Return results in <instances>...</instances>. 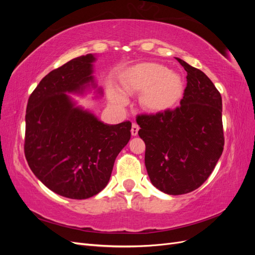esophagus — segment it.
Wrapping results in <instances>:
<instances>
[{"mask_svg": "<svg viewBox=\"0 0 255 255\" xmlns=\"http://www.w3.org/2000/svg\"><path fill=\"white\" fill-rule=\"evenodd\" d=\"M138 130H139V127H138L136 123H133V125H132V129H130V132H132V135L136 136L138 134Z\"/></svg>", "mask_w": 255, "mask_h": 255, "instance_id": "34e87169", "label": "esophagus"}]
</instances>
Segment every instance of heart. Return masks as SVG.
Listing matches in <instances>:
<instances>
[{
	"label": "heart",
	"mask_w": 255,
	"mask_h": 255,
	"mask_svg": "<svg viewBox=\"0 0 255 255\" xmlns=\"http://www.w3.org/2000/svg\"><path fill=\"white\" fill-rule=\"evenodd\" d=\"M123 89L128 94L142 92L141 101L146 110L164 112L173 107L182 98L184 84L179 74L170 72L163 65L144 63L137 65L123 75ZM112 99L121 103L126 96L119 89L112 92Z\"/></svg>",
	"instance_id": "1"
}]
</instances>
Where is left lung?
Wrapping results in <instances>:
<instances>
[{
    "mask_svg": "<svg viewBox=\"0 0 255 255\" xmlns=\"http://www.w3.org/2000/svg\"><path fill=\"white\" fill-rule=\"evenodd\" d=\"M176 60L187 72L181 105L136 118L138 135L145 143L144 164L151 183L172 196L201 186L225 145L220 92L204 72L181 58Z\"/></svg>",
    "mask_w": 255,
    "mask_h": 255,
    "instance_id": "obj_1",
    "label": "left lung"
}]
</instances>
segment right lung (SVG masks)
<instances>
[{"label":"right lung","mask_w":255,"mask_h":255,"mask_svg":"<svg viewBox=\"0 0 255 255\" xmlns=\"http://www.w3.org/2000/svg\"><path fill=\"white\" fill-rule=\"evenodd\" d=\"M95 60L87 54L45 75L29 96L25 115L24 153L30 170L55 194L76 200L105 188L132 128L129 121L105 125L67 95L82 94L90 84L97 87Z\"/></svg>","instance_id":"1"}]
</instances>
